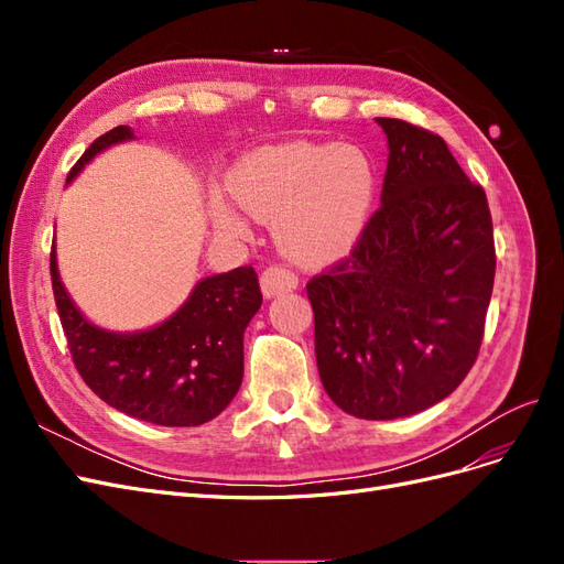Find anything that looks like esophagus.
Listing matches in <instances>:
<instances>
[{
	"label": "esophagus",
	"mask_w": 564,
	"mask_h": 564,
	"mask_svg": "<svg viewBox=\"0 0 564 564\" xmlns=\"http://www.w3.org/2000/svg\"><path fill=\"white\" fill-rule=\"evenodd\" d=\"M296 286H299V275L284 265H270L261 272V289L268 299L292 292Z\"/></svg>",
	"instance_id": "esophagus-1"
}]
</instances>
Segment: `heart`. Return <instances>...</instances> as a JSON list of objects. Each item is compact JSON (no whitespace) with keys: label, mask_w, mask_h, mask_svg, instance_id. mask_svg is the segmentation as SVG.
<instances>
[{"label":"heart","mask_w":564,"mask_h":564,"mask_svg":"<svg viewBox=\"0 0 564 564\" xmlns=\"http://www.w3.org/2000/svg\"><path fill=\"white\" fill-rule=\"evenodd\" d=\"M230 191L251 216L275 224L280 247L301 261L348 251L377 197V169L362 148L294 141L253 150L230 174ZM214 224L242 232L228 202L212 199Z\"/></svg>","instance_id":"heart-1"}]
</instances>
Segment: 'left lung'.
Masks as SVG:
<instances>
[{
  "label": "left lung",
  "instance_id": "8db88e82",
  "mask_svg": "<svg viewBox=\"0 0 564 564\" xmlns=\"http://www.w3.org/2000/svg\"><path fill=\"white\" fill-rule=\"evenodd\" d=\"M388 139L381 207L348 259L305 289L315 357L344 412L386 421L458 388L485 336L497 253L487 195L437 133L377 117Z\"/></svg>",
  "mask_w": 564,
  "mask_h": 564
}]
</instances>
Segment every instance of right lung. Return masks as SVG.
Returning a JSON list of instances; mask_svg holds the SVG:
<instances>
[{"instance_id":"right-lung-1","label":"right lung","mask_w":564,"mask_h":564,"mask_svg":"<svg viewBox=\"0 0 564 564\" xmlns=\"http://www.w3.org/2000/svg\"><path fill=\"white\" fill-rule=\"evenodd\" d=\"M133 139L115 127L87 148L70 169L75 178L94 155ZM51 286L73 362L96 395L133 419L158 425H202L237 395L245 373V329L263 294L251 265L204 278L181 311L148 332L98 329L67 296L51 247Z\"/></svg>"}]
</instances>
